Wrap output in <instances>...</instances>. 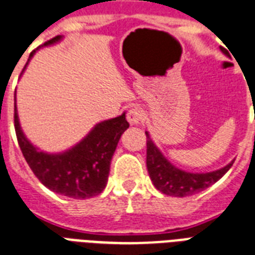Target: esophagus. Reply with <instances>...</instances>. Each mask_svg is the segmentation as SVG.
<instances>
[{"mask_svg": "<svg viewBox=\"0 0 255 255\" xmlns=\"http://www.w3.org/2000/svg\"><path fill=\"white\" fill-rule=\"evenodd\" d=\"M127 120L131 124H140L144 120V112L139 107H132L127 112Z\"/></svg>", "mask_w": 255, "mask_h": 255, "instance_id": "esophagus-1", "label": "esophagus"}]
</instances>
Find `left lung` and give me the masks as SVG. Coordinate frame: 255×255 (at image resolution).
I'll list each match as a JSON object with an SVG mask.
<instances>
[{"label": "left lung", "instance_id": "left-lung-1", "mask_svg": "<svg viewBox=\"0 0 255 255\" xmlns=\"http://www.w3.org/2000/svg\"><path fill=\"white\" fill-rule=\"evenodd\" d=\"M145 135H147V170L149 178L159 191L170 197H190L203 191L205 188L218 182L230 170L234 163H229L221 170L207 172V174L186 172L172 166L156 148V145L149 139L147 132Z\"/></svg>", "mask_w": 255, "mask_h": 255}]
</instances>
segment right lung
I'll return each instance as SVG.
<instances>
[{"mask_svg":"<svg viewBox=\"0 0 255 255\" xmlns=\"http://www.w3.org/2000/svg\"><path fill=\"white\" fill-rule=\"evenodd\" d=\"M53 37L44 45L58 41ZM34 52L30 53V57ZM129 127L126 115L99 123L84 140L67 152L48 155L33 147L19 128L14 107V129L17 141L25 160L45 187L73 198L88 199L96 197L106 188L110 166L120 136Z\"/></svg>","mask_w":255,"mask_h":255,"instance_id":"1","label":"right lung"}]
</instances>
